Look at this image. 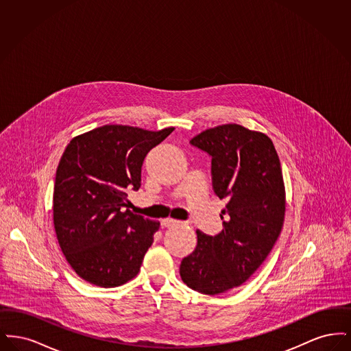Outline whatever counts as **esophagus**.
Masks as SVG:
<instances>
[{
	"label": "esophagus",
	"mask_w": 351,
	"mask_h": 351,
	"mask_svg": "<svg viewBox=\"0 0 351 351\" xmlns=\"http://www.w3.org/2000/svg\"><path fill=\"white\" fill-rule=\"evenodd\" d=\"M179 222H180V221L173 219V218H165V219H162V225H163V226H166V228L173 226V225H178Z\"/></svg>",
	"instance_id": "esophagus-1"
}]
</instances>
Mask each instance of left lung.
<instances>
[{
	"label": "left lung",
	"mask_w": 351,
	"mask_h": 351,
	"mask_svg": "<svg viewBox=\"0 0 351 351\" xmlns=\"http://www.w3.org/2000/svg\"><path fill=\"white\" fill-rule=\"evenodd\" d=\"M191 145L212 156L215 193L226 199L223 229L212 237L197 230V246L180 265L189 288L218 295L245 283L278 241L285 215L280 160L266 134L237 123L196 135Z\"/></svg>",
	"instance_id": "8db88e82"
}]
</instances>
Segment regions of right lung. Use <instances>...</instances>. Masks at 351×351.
<instances>
[{"instance_id":"obj_1","label":"right lung","mask_w":351,"mask_h":351,"mask_svg":"<svg viewBox=\"0 0 351 351\" xmlns=\"http://www.w3.org/2000/svg\"><path fill=\"white\" fill-rule=\"evenodd\" d=\"M173 129L105 125L68 143L56 169L53 226L69 266L85 282L113 288L139 272L160 223L125 210L126 192L139 189L147 152Z\"/></svg>"}]
</instances>
